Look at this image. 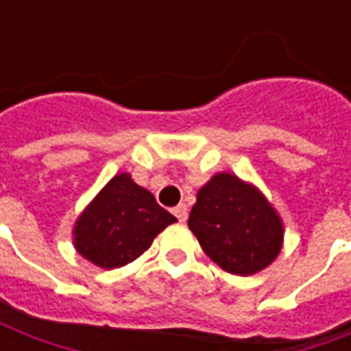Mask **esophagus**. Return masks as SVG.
Instances as JSON below:
<instances>
[{
  "mask_svg": "<svg viewBox=\"0 0 351 351\" xmlns=\"http://www.w3.org/2000/svg\"><path fill=\"white\" fill-rule=\"evenodd\" d=\"M173 213H175V216L176 218H178V221H186L188 220V206L184 205V203H180V205L178 206H175V210H173Z\"/></svg>",
  "mask_w": 351,
  "mask_h": 351,
  "instance_id": "34e87169",
  "label": "esophagus"
}]
</instances>
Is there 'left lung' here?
Returning <instances> with one entry per match:
<instances>
[{
  "mask_svg": "<svg viewBox=\"0 0 351 351\" xmlns=\"http://www.w3.org/2000/svg\"><path fill=\"white\" fill-rule=\"evenodd\" d=\"M188 228L214 263L237 276L263 271L284 246V221L258 186L216 173L201 186Z\"/></svg>",
  "mask_w": 351,
  "mask_h": 351,
  "instance_id": "1",
  "label": "left lung"
}]
</instances>
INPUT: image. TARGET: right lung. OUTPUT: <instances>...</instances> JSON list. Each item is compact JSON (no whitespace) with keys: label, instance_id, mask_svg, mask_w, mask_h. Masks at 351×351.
<instances>
[{"label":"right lung","instance_id":"add662e5","mask_svg":"<svg viewBox=\"0 0 351 351\" xmlns=\"http://www.w3.org/2000/svg\"><path fill=\"white\" fill-rule=\"evenodd\" d=\"M175 221V216L161 208L130 173H120L75 220L73 246L90 263L110 271L143 256L154 239Z\"/></svg>","mask_w":351,"mask_h":351}]
</instances>
